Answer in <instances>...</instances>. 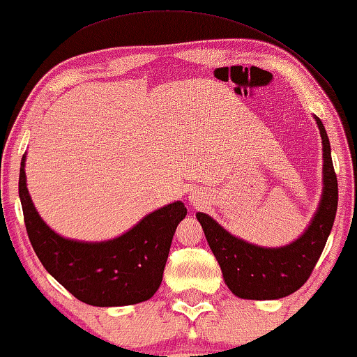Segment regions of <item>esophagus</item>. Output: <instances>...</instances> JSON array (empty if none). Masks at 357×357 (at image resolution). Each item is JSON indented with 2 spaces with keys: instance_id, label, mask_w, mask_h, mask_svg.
Segmentation results:
<instances>
[{
  "instance_id": "esophagus-1",
  "label": "esophagus",
  "mask_w": 357,
  "mask_h": 357,
  "mask_svg": "<svg viewBox=\"0 0 357 357\" xmlns=\"http://www.w3.org/2000/svg\"><path fill=\"white\" fill-rule=\"evenodd\" d=\"M190 197V202H192L195 207H197V205H202L204 204V199H202V194L200 192H192L189 195Z\"/></svg>"
}]
</instances>
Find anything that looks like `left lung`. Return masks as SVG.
Wrapping results in <instances>:
<instances>
[{
  "mask_svg": "<svg viewBox=\"0 0 357 357\" xmlns=\"http://www.w3.org/2000/svg\"><path fill=\"white\" fill-rule=\"evenodd\" d=\"M324 145V195L312 223L298 241L278 249L259 248L234 238L205 213H197L210 249L228 288L243 299H280L298 291L327 244L338 208V181L331 162L330 140L315 118Z\"/></svg>",
  "mask_w": 357,
  "mask_h": 357,
  "instance_id": "left-lung-1",
  "label": "left lung"
}]
</instances>
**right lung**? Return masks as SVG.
Returning <instances> with one entry per match:
<instances>
[{
	"instance_id": "right-lung-1",
	"label": "right lung",
	"mask_w": 357,
	"mask_h": 357,
	"mask_svg": "<svg viewBox=\"0 0 357 357\" xmlns=\"http://www.w3.org/2000/svg\"><path fill=\"white\" fill-rule=\"evenodd\" d=\"M19 173L24 222L30 244L52 277L74 298L97 307L147 301L163 278L174 231L185 217L183 202L155 210L128 233L107 243L64 239L38 217L30 200L26 172Z\"/></svg>"
}]
</instances>
